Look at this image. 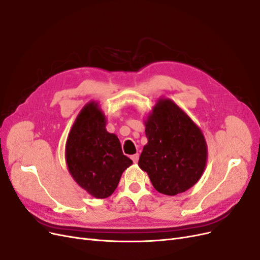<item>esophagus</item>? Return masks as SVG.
Instances as JSON below:
<instances>
[{"mask_svg": "<svg viewBox=\"0 0 260 260\" xmlns=\"http://www.w3.org/2000/svg\"><path fill=\"white\" fill-rule=\"evenodd\" d=\"M139 156H140V155H139L138 153L131 156V159L133 160V162H138V160H139Z\"/></svg>", "mask_w": 260, "mask_h": 260, "instance_id": "esophagus-1", "label": "esophagus"}]
</instances>
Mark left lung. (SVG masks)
<instances>
[{
    "label": "left lung",
    "instance_id": "1",
    "mask_svg": "<svg viewBox=\"0 0 260 260\" xmlns=\"http://www.w3.org/2000/svg\"><path fill=\"white\" fill-rule=\"evenodd\" d=\"M147 144L139 166L159 193L185 192L202 177L207 144L202 130L169 99H159L145 120Z\"/></svg>",
    "mask_w": 260,
    "mask_h": 260
}]
</instances>
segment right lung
Wrapping results in <instances>:
<instances>
[{
	"mask_svg": "<svg viewBox=\"0 0 260 260\" xmlns=\"http://www.w3.org/2000/svg\"><path fill=\"white\" fill-rule=\"evenodd\" d=\"M99 104L90 102L75 120L66 142V162L76 182L93 198L106 199L132 165L114 133L106 130Z\"/></svg>",
	"mask_w": 260,
	"mask_h": 260,
	"instance_id": "right-lung-1",
	"label": "right lung"
}]
</instances>
